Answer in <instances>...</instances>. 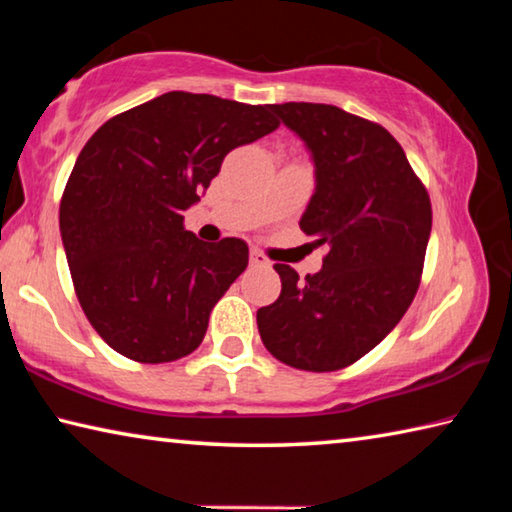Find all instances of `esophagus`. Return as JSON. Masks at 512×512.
I'll use <instances>...</instances> for the list:
<instances>
[{"label":"esophagus","instance_id":"34e87169","mask_svg":"<svg viewBox=\"0 0 512 512\" xmlns=\"http://www.w3.org/2000/svg\"><path fill=\"white\" fill-rule=\"evenodd\" d=\"M250 264L259 266V268H268V266H271V259H268V257L262 253V250L253 248V250H250Z\"/></svg>","mask_w":512,"mask_h":512}]
</instances>
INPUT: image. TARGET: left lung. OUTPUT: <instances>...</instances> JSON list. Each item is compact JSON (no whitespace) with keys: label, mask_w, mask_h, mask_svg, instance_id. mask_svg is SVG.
Wrapping results in <instances>:
<instances>
[{"label":"left lung","mask_w":512,"mask_h":512,"mask_svg":"<svg viewBox=\"0 0 512 512\" xmlns=\"http://www.w3.org/2000/svg\"><path fill=\"white\" fill-rule=\"evenodd\" d=\"M271 110L309 146L316 194L300 230L327 246L323 268H273L282 293L257 311L277 361L309 372L352 366L386 339L418 293L431 232V201L400 142L377 121L327 103Z\"/></svg>","instance_id":"1"}]
</instances>
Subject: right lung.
Masks as SVG:
<instances>
[{
	"label": "right lung",
	"mask_w": 512,
	"mask_h": 512,
	"mask_svg": "<svg viewBox=\"0 0 512 512\" xmlns=\"http://www.w3.org/2000/svg\"><path fill=\"white\" fill-rule=\"evenodd\" d=\"M280 126L271 106L167 92L110 117L76 158L60 235L76 298L112 350L140 363L192 354L246 271V241L185 230L225 155Z\"/></svg>",
	"instance_id": "1"
}]
</instances>
